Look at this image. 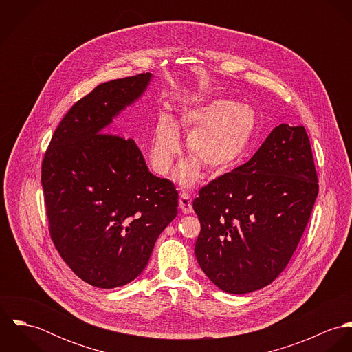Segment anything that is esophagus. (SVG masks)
Here are the masks:
<instances>
[{"instance_id": "obj_1", "label": "esophagus", "mask_w": 352, "mask_h": 352, "mask_svg": "<svg viewBox=\"0 0 352 352\" xmlns=\"http://www.w3.org/2000/svg\"><path fill=\"white\" fill-rule=\"evenodd\" d=\"M179 206L184 214L192 212V199L188 192H182L179 198Z\"/></svg>"}]
</instances>
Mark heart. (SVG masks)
<instances>
[{"instance_id":"heart-1","label":"heart","mask_w":352,"mask_h":352,"mask_svg":"<svg viewBox=\"0 0 352 352\" xmlns=\"http://www.w3.org/2000/svg\"><path fill=\"white\" fill-rule=\"evenodd\" d=\"M183 126L192 129L187 148L195 158L179 168L177 176L184 186L192 184L199 175V162L211 170L222 172L233 166L247 151L256 130V115L251 107L230 100H214L182 113ZM180 151L175 122L162 116L155 127L151 145V165L155 172L166 173Z\"/></svg>"}]
</instances>
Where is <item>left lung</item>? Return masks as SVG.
<instances>
[{
  "label": "left lung",
  "mask_w": 352,
  "mask_h": 352,
  "mask_svg": "<svg viewBox=\"0 0 352 352\" xmlns=\"http://www.w3.org/2000/svg\"><path fill=\"white\" fill-rule=\"evenodd\" d=\"M317 195L305 127L279 124L248 162L201 187L192 203L203 272L230 294L270 285L297 250Z\"/></svg>",
  "instance_id": "8db88e82"
}]
</instances>
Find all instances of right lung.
<instances>
[{
	"label": "right lung",
	"mask_w": 352,
	"mask_h": 352,
	"mask_svg": "<svg viewBox=\"0 0 352 352\" xmlns=\"http://www.w3.org/2000/svg\"><path fill=\"white\" fill-rule=\"evenodd\" d=\"M151 78L142 73L112 80L77 101L42 161L51 240L73 272L95 287L134 280L177 215L175 184L149 172L133 140L107 133Z\"/></svg>",
	"instance_id": "1"
}]
</instances>
